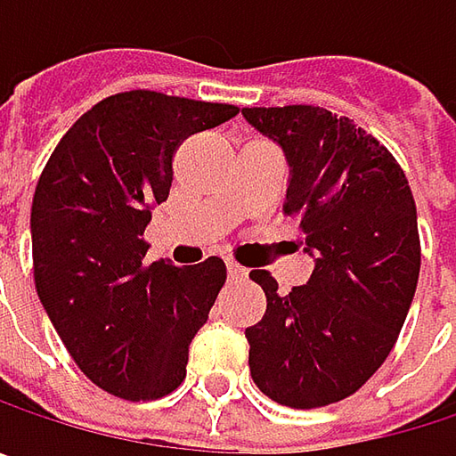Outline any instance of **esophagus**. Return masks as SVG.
Masks as SVG:
<instances>
[{
	"label": "esophagus",
	"mask_w": 456,
	"mask_h": 456,
	"mask_svg": "<svg viewBox=\"0 0 456 456\" xmlns=\"http://www.w3.org/2000/svg\"><path fill=\"white\" fill-rule=\"evenodd\" d=\"M227 272L232 280H245L248 277V269L245 266H240L237 261H232V258H227Z\"/></svg>",
	"instance_id": "1"
}]
</instances>
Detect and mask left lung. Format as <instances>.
Returning a JSON list of instances; mask_svg holds the SVG:
<instances>
[{
  "label": "left lung",
  "instance_id": "1",
  "mask_svg": "<svg viewBox=\"0 0 456 456\" xmlns=\"http://www.w3.org/2000/svg\"><path fill=\"white\" fill-rule=\"evenodd\" d=\"M290 166L285 216L314 256L306 285L280 296L253 269L266 314L245 330L250 378L272 402L314 410L356 394L391 354L419 277L410 182L396 158L348 118L314 105L242 108Z\"/></svg>",
  "mask_w": 456,
  "mask_h": 456
}]
</instances>
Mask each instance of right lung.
Instances as JSON below:
<instances>
[{
	"instance_id": "right-lung-1",
	"label": "right lung",
	"mask_w": 456,
	"mask_h": 456,
	"mask_svg": "<svg viewBox=\"0 0 456 456\" xmlns=\"http://www.w3.org/2000/svg\"><path fill=\"white\" fill-rule=\"evenodd\" d=\"M234 105L121 92L57 142L31 206L37 293L78 370L102 391L150 402L187 375L195 332L227 280L222 258L144 264L150 211L168 198L176 147Z\"/></svg>"
}]
</instances>
